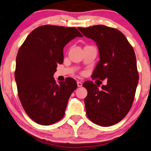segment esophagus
Segmentation results:
<instances>
[{"label": "esophagus", "instance_id": "esophagus-1", "mask_svg": "<svg viewBox=\"0 0 151 151\" xmlns=\"http://www.w3.org/2000/svg\"><path fill=\"white\" fill-rule=\"evenodd\" d=\"M83 83L80 81H77V86L78 87H82Z\"/></svg>", "mask_w": 151, "mask_h": 151}]
</instances>
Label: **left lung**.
Returning <instances> with one entry per match:
<instances>
[{
  "label": "left lung",
  "mask_w": 151,
  "mask_h": 151,
  "mask_svg": "<svg viewBox=\"0 0 151 151\" xmlns=\"http://www.w3.org/2000/svg\"><path fill=\"white\" fill-rule=\"evenodd\" d=\"M78 29L98 47L100 61L91 77L107 80L101 89L90 81L83 84L87 90V116L98 125H114L127 115L134 102L139 80L134 50L117 29L104 25Z\"/></svg>",
  "instance_id": "8db88e82"
}]
</instances>
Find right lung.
I'll return each mask as SVG.
<instances>
[{
	"instance_id": "1",
	"label": "right lung",
	"mask_w": 151,
	"mask_h": 151,
	"mask_svg": "<svg viewBox=\"0 0 151 151\" xmlns=\"http://www.w3.org/2000/svg\"><path fill=\"white\" fill-rule=\"evenodd\" d=\"M83 35L76 28L45 25L32 31L18 51L15 78L24 111L40 125L53 124L63 118L68 99L77 87L68 78L57 84L53 77L64 61L63 49Z\"/></svg>"
}]
</instances>
